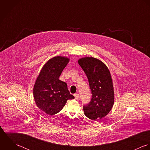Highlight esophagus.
Segmentation results:
<instances>
[{
	"label": "esophagus",
	"mask_w": 150,
	"mask_h": 150,
	"mask_svg": "<svg viewBox=\"0 0 150 150\" xmlns=\"http://www.w3.org/2000/svg\"><path fill=\"white\" fill-rule=\"evenodd\" d=\"M74 97H75V98L76 100H78L79 98V95L78 94H74Z\"/></svg>",
	"instance_id": "obj_1"
}]
</instances>
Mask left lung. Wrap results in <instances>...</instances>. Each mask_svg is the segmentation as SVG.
<instances>
[{
    "mask_svg": "<svg viewBox=\"0 0 150 150\" xmlns=\"http://www.w3.org/2000/svg\"><path fill=\"white\" fill-rule=\"evenodd\" d=\"M78 63L86 74L92 97L83 105L85 115L90 120L101 119L112 109L114 103L112 80L108 67L101 61L94 57H83Z\"/></svg>",
    "mask_w": 150,
    "mask_h": 150,
    "instance_id": "8db88e82",
    "label": "left lung"
}]
</instances>
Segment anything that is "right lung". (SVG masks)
Listing matches in <instances>:
<instances>
[{"instance_id":"1","label":"right lung","mask_w":150,"mask_h":150,"mask_svg":"<svg viewBox=\"0 0 150 150\" xmlns=\"http://www.w3.org/2000/svg\"><path fill=\"white\" fill-rule=\"evenodd\" d=\"M69 59L57 56L42 67L33 86V97L38 107L49 115L62 109L68 100L74 98L65 82L59 79Z\"/></svg>"}]
</instances>
